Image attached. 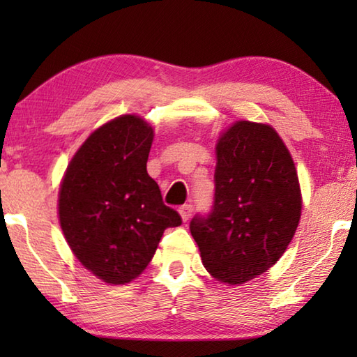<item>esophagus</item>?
<instances>
[{"label":"esophagus","instance_id":"1","mask_svg":"<svg viewBox=\"0 0 357 357\" xmlns=\"http://www.w3.org/2000/svg\"><path fill=\"white\" fill-rule=\"evenodd\" d=\"M193 213V208L192 204H184V206L179 208V214H181V219H183V222H187L190 219V215Z\"/></svg>","mask_w":357,"mask_h":357}]
</instances>
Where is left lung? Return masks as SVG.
Segmentation results:
<instances>
[{
	"label": "left lung",
	"mask_w": 357,
	"mask_h": 357,
	"mask_svg": "<svg viewBox=\"0 0 357 357\" xmlns=\"http://www.w3.org/2000/svg\"><path fill=\"white\" fill-rule=\"evenodd\" d=\"M213 211L190 233L203 266L227 285L255 279L279 261L302 209L291 154L269 124L236 121L215 144Z\"/></svg>",
	"instance_id": "obj_1"
}]
</instances>
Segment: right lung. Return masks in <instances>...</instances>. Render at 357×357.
<instances>
[{
	"label": "right lung",
	"instance_id": "right-lung-1",
	"mask_svg": "<svg viewBox=\"0 0 357 357\" xmlns=\"http://www.w3.org/2000/svg\"><path fill=\"white\" fill-rule=\"evenodd\" d=\"M154 130L123 114L96 129L72 157L58 197L64 238L84 268L113 285L137 279L181 215L146 172Z\"/></svg>",
	"mask_w": 357,
	"mask_h": 357
}]
</instances>
